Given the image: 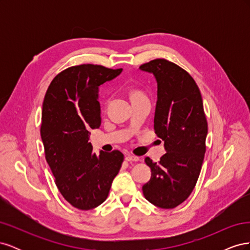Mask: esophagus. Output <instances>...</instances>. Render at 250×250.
Segmentation results:
<instances>
[{
    "mask_svg": "<svg viewBox=\"0 0 250 250\" xmlns=\"http://www.w3.org/2000/svg\"><path fill=\"white\" fill-rule=\"evenodd\" d=\"M125 161H126V162H139V161H140V157L128 154V155L125 156Z\"/></svg>",
    "mask_w": 250,
    "mask_h": 250,
    "instance_id": "esophagus-1",
    "label": "esophagus"
}]
</instances>
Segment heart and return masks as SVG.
Instances as JSON below:
<instances>
[{
    "mask_svg": "<svg viewBox=\"0 0 250 250\" xmlns=\"http://www.w3.org/2000/svg\"><path fill=\"white\" fill-rule=\"evenodd\" d=\"M139 96H142V94H141L140 92H134V93L132 94V97H133V98H135V97H139Z\"/></svg>",
    "mask_w": 250,
    "mask_h": 250,
    "instance_id": "heart-1",
    "label": "heart"
}]
</instances>
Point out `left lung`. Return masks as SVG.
Masks as SVG:
<instances>
[{
	"label": "left lung",
	"mask_w": 250,
	"mask_h": 250,
	"mask_svg": "<svg viewBox=\"0 0 250 250\" xmlns=\"http://www.w3.org/2000/svg\"><path fill=\"white\" fill-rule=\"evenodd\" d=\"M140 69L156 79L154 130L167 151L158 163L145 158L152 174L143 194L158 208H174L190 196L201 171L208 134L202 98L191 75L167 59H153Z\"/></svg>",
	"instance_id": "left-lung-1"
}]
</instances>
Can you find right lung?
<instances>
[{"instance_id":"1","label":"right lung","mask_w":250,"mask_h":250,"mask_svg":"<svg viewBox=\"0 0 250 250\" xmlns=\"http://www.w3.org/2000/svg\"><path fill=\"white\" fill-rule=\"evenodd\" d=\"M122 69L99 64L74 65L52 80L42 103L41 135L47 163L63 198L74 208L87 210L107 198L124 155L93 152L89 128L101 124L98 90Z\"/></svg>"}]
</instances>
